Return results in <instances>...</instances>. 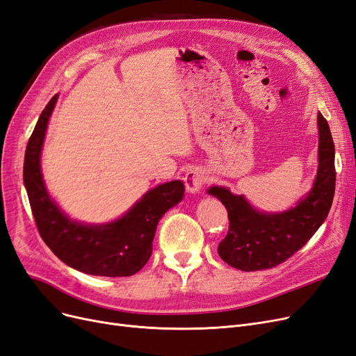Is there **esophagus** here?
<instances>
[{
  "label": "esophagus",
  "instance_id": "obj_1",
  "mask_svg": "<svg viewBox=\"0 0 356 356\" xmlns=\"http://www.w3.org/2000/svg\"><path fill=\"white\" fill-rule=\"evenodd\" d=\"M183 180H185V186L189 193H198L205 180H207V176H205L201 168H192L185 175V179Z\"/></svg>",
  "mask_w": 356,
  "mask_h": 356
}]
</instances>
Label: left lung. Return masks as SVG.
<instances>
[{
    "mask_svg": "<svg viewBox=\"0 0 356 356\" xmlns=\"http://www.w3.org/2000/svg\"><path fill=\"white\" fill-rule=\"evenodd\" d=\"M318 170L312 189L294 207L280 213L254 209L244 195L225 186L207 193L219 198L227 210L229 231L217 253L239 270H263L280 265L299 251L327 219L336 188L334 142L327 120L318 112Z\"/></svg>",
    "mask_w": 356,
    "mask_h": 356,
    "instance_id": "left-lung-1",
    "label": "left lung"
}]
</instances>
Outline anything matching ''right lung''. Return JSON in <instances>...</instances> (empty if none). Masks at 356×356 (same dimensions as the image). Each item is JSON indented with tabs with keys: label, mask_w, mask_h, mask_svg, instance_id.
Instances as JSON below:
<instances>
[{
	"label": "right lung",
	"mask_w": 356,
	"mask_h": 356,
	"mask_svg": "<svg viewBox=\"0 0 356 356\" xmlns=\"http://www.w3.org/2000/svg\"><path fill=\"white\" fill-rule=\"evenodd\" d=\"M57 97L54 95L41 112L25 152L24 181L38 232L67 266L97 277H130L151 257L158 222L183 200L185 185L173 180L149 189L130 210L108 223L71 219L50 197L41 171L45 131Z\"/></svg>",
	"instance_id": "add662e5"
}]
</instances>
